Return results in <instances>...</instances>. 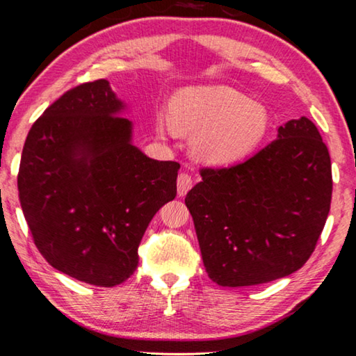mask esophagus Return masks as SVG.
<instances>
[{"label":"esophagus","mask_w":356,"mask_h":356,"mask_svg":"<svg viewBox=\"0 0 356 356\" xmlns=\"http://www.w3.org/2000/svg\"><path fill=\"white\" fill-rule=\"evenodd\" d=\"M177 184H178V194L186 195L188 191L193 188V178H191L189 173H179Z\"/></svg>","instance_id":"esophagus-1"}]
</instances>
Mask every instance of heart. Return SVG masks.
<instances>
[{"label":"heart","mask_w":356,"mask_h":356,"mask_svg":"<svg viewBox=\"0 0 356 356\" xmlns=\"http://www.w3.org/2000/svg\"><path fill=\"white\" fill-rule=\"evenodd\" d=\"M159 128L194 136L199 161L226 165L257 151L271 128V114L260 101L225 85L188 86L175 92L170 122Z\"/></svg>","instance_id":"obj_1"}]
</instances>
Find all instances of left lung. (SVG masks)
Here are the masks:
<instances>
[{
	"mask_svg": "<svg viewBox=\"0 0 356 356\" xmlns=\"http://www.w3.org/2000/svg\"><path fill=\"white\" fill-rule=\"evenodd\" d=\"M189 191L200 254L220 286H257L305 265L326 223L331 157L307 117L277 128V140L228 168H202Z\"/></svg>",
	"mask_w": 356,
	"mask_h": 356,
	"instance_id": "8db88e82",
	"label": "left lung"
}]
</instances>
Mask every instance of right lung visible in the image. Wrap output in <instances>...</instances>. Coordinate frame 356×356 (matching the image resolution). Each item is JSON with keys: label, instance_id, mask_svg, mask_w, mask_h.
Wrapping results in <instances>:
<instances>
[{"label": "right lung", "instance_id": "add662e5", "mask_svg": "<svg viewBox=\"0 0 356 356\" xmlns=\"http://www.w3.org/2000/svg\"><path fill=\"white\" fill-rule=\"evenodd\" d=\"M109 81L79 85L30 128L17 186L35 245L81 282L112 287L138 268L152 216L177 195L178 162L131 144V122Z\"/></svg>", "mask_w": 356, "mask_h": 356}]
</instances>
